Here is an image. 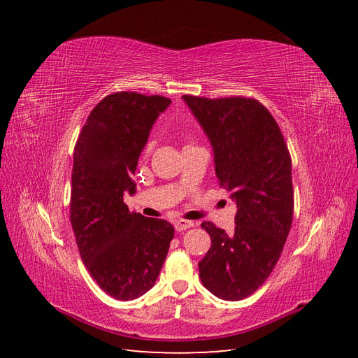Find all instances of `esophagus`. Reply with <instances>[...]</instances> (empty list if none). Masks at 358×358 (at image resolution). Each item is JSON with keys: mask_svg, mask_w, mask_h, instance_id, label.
<instances>
[{"mask_svg": "<svg viewBox=\"0 0 358 358\" xmlns=\"http://www.w3.org/2000/svg\"><path fill=\"white\" fill-rule=\"evenodd\" d=\"M191 227H194V222L192 221H185V220H178L175 222V229L176 231H183L187 229H191Z\"/></svg>", "mask_w": 358, "mask_h": 358, "instance_id": "esophagus-1", "label": "esophagus"}]
</instances>
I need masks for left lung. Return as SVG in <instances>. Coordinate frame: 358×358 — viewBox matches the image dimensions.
<instances>
[{
  "label": "left lung",
  "instance_id": "obj_1",
  "mask_svg": "<svg viewBox=\"0 0 358 358\" xmlns=\"http://www.w3.org/2000/svg\"><path fill=\"white\" fill-rule=\"evenodd\" d=\"M213 150L220 187L236 203L234 231L201 227L212 246L199 263L203 285L222 300H242L264 284L292 222L291 158L282 133L252 99L183 95Z\"/></svg>",
  "mask_w": 358,
  "mask_h": 358
}]
</instances>
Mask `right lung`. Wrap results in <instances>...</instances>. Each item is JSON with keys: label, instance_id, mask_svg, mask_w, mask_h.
<instances>
[{"label": "right lung", "instance_id": "obj_1", "mask_svg": "<svg viewBox=\"0 0 358 358\" xmlns=\"http://www.w3.org/2000/svg\"><path fill=\"white\" fill-rule=\"evenodd\" d=\"M171 100L116 92L90 113L74 148L70 220L82 262L116 300H134L155 285L175 229L129 212L137 161Z\"/></svg>", "mask_w": 358, "mask_h": 358}]
</instances>
